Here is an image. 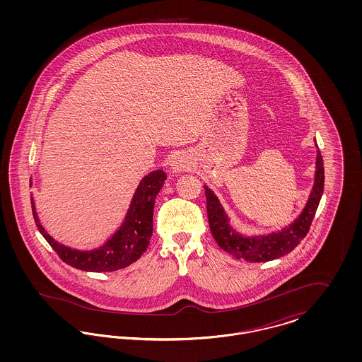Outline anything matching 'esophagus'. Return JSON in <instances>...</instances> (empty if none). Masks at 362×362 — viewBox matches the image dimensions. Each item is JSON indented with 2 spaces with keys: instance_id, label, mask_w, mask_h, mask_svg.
I'll return each mask as SVG.
<instances>
[{
  "instance_id": "1",
  "label": "esophagus",
  "mask_w": 362,
  "mask_h": 362,
  "mask_svg": "<svg viewBox=\"0 0 362 362\" xmlns=\"http://www.w3.org/2000/svg\"><path fill=\"white\" fill-rule=\"evenodd\" d=\"M191 160L186 155L176 156L173 160V164H171V170L173 173H185V171H189L191 168Z\"/></svg>"
}]
</instances>
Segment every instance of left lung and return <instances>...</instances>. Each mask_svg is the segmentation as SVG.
Here are the masks:
<instances>
[{
	"mask_svg": "<svg viewBox=\"0 0 362 362\" xmlns=\"http://www.w3.org/2000/svg\"><path fill=\"white\" fill-rule=\"evenodd\" d=\"M315 168V182L310 198L300 216L292 224L266 235L245 236L236 230L230 225V218L217 195L205 185L204 189L206 195L207 218L214 240L228 254L247 262H269L289 254L307 236L316 209L323 195L325 167L320 151H317Z\"/></svg>",
	"mask_w": 362,
	"mask_h": 362,
	"instance_id": "1",
	"label": "left lung"
}]
</instances>
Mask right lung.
<instances>
[{"mask_svg": "<svg viewBox=\"0 0 362 362\" xmlns=\"http://www.w3.org/2000/svg\"><path fill=\"white\" fill-rule=\"evenodd\" d=\"M165 179L167 175L163 170H156L142 177L121 226L108 240L104 241L103 245L98 248L83 251L70 248L55 240L40 224L35 209L34 198L31 197L35 223L39 232L52 245L58 257L71 267L90 273L121 270L139 259L149 245L153 232L156 197L163 187Z\"/></svg>", "mask_w": 362, "mask_h": 362, "instance_id": "add662e5", "label": "right lung"}]
</instances>
